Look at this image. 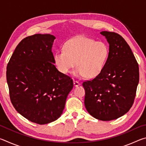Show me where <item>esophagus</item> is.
<instances>
[{"label": "esophagus", "instance_id": "obj_1", "mask_svg": "<svg viewBox=\"0 0 146 146\" xmlns=\"http://www.w3.org/2000/svg\"><path fill=\"white\" fill-rule=\"evenodd\" d=\"M73 84H74V86H75V87H77V86H78L79 85H80V83H79V82H78V81L76 80H73Z\"/></svg>", "mask_w": 146, "mask_h": 146}]
</instances>
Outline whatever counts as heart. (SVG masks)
Masks as SVG:
<instances>
[{"mask_svg": "<svg viewBox=\"0 0 146 146\" xmlns=\"http://www.w3.org/2000/svg\"><path fill=\"white\" fill-rule=\"evenodd\" d=\"M110 55V48L103 41L79 36L66 41L64 49L54 54L53 62L59 72L67 74L71 69L77 78H95L102 72Z\"/></svg>", "mask_w": 146, "mask_h": 146, "instance_id": "1", "label": "heart"}]
</instances>
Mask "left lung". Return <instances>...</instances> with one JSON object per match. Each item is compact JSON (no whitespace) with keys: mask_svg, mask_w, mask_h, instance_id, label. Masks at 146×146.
Returning <instances> with one entry per match:
<instances>
[{"mask_svg":"<svg viewBox=\"0 0 146 146\" xmlns=\"http://www.w3.org/2000/svg\"><path fill=\"white\" fill-rule=\"evenodd\" d=\"M110 44V55L103 70L82 83L88 112L98 120L110 121L125 114L132 107L139 82L137 60L123 38L102 31Z\"/></svg>","mask_w":146,"mask_h":146,"instance_id":"obj_1","label":"left lung"}]
</instances>
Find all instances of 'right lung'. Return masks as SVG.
<instances>
[{"label":"right lung","mask_w":146,"mask_h":146,"mask_svg":"<svg viewBox=\"0 0 146 146\" xmlns=\"http://www.w3.org/2000/svg\"><path fill=\"white\" fill-rule=\"evenodd\" d=\"M49 34L27 36L17 45L7 65L6 79L13 107L32 122L46 124L62 114L73 87L70 76L59 72Z\"/></svg>","instance_id":"obj_1"}]
</instances>
